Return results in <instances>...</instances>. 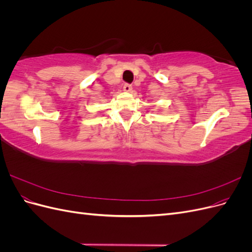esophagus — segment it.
Returning <instances> with one entry per match:
<instances>
[{
	"label": "esophagus",
	"instance_id": "34e87169",
	"mask_svg": "<svg viewBox=\"0 0 252 252\" xmlns=\"http://www.w3.org/2000/svg\"><path fill=\"white\" fill-rule=\"evenodd\" d=\"M123 89H124V91L125 93H130V91L132 90V86L130 85V84H125L124 85V87H123Z\"/></svg>",
	"mask_w": 252,
	"mask_h": 252
}]
</instances>
